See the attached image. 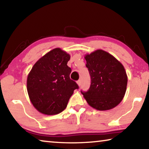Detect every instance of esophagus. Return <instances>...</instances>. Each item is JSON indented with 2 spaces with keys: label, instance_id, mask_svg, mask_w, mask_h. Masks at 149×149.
I'll return each instance as SVG.
<instances>
[{
  "label": "esophagus",
  "instance_id": "34e87169",
  "mask_svg": "<svg viewBox=\"0 0 149 149\" xmlns=\"http://www.w3.org/2000/svg\"><path fill=\"white\" fill-rule=\"evenodd\" d=\"M77 84L78 85H79V86H80L81 84V80H78L77 81Z\"/></svg>",
  "mask_w": 149,
  "mask_h": 149
}]
</instances>
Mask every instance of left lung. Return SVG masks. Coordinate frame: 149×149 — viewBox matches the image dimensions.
I'll return each instance as SVG.
<instances>
[{
  "label": "left lung",
  "mask_w": 149,
  "mask_h": 149,
  "mask_svg": "<svg viewBox=\"0 0 149 149\" xmlns=\"http://www.w3.org/2000/svg\"><path fill=\"white\" fill-rule=\"evenodd\" d=\"M85 59L91 79L89 90L81 91L85 99L98 110L116 107L127 88V76L123 65L112 54L100 49L85 54Z\"/></svg>",
  "instance_id": "8db88e82"
}]
</instances>
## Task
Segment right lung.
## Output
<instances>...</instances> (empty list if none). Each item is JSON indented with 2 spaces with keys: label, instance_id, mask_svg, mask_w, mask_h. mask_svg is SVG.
<instances>
[{
  "label": "right lung",
  "instance_id": "add662e5",
  "mask_svg": "<svg viewBox=\"0 0 149 149\" xmlns=\"http://www.w3.org/2000/svg\"><path fill=\"white\" fill-rule=\"evenodd\" d=\"M70 55L60 48L52 49L33 65L27 75V90L32 104L39 112L54 115L67 107L77 84L70 77Z\"/></svg>",
  "mask_w": 149,
  "mask_h": 149
}]
</instances>
